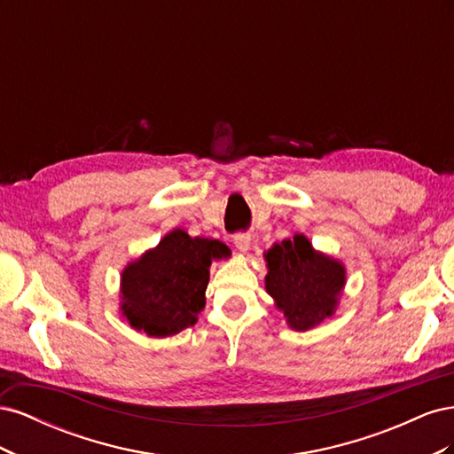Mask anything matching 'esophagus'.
Segmentation results:
<instances>
[{
  "label": "esophagus",
  "mask_w": 454,
  "mask_h": 454,
  "mask_svg": "<svg viewBox=\"0 0 454 454\" xmlns=\"http://www.w3.org/2000/svg\"><path fill=\"white\" fill-rule=\"evenodd\" d=\"M250 244H252V235H250V232H237V235H235V246H237V250L248 252Z\"/></svg>",
  "instance_id": "1"
}]
</instances>
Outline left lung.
Wrapping results in <instances>:
<instances>
[{
	"instance_id": "8db88e82",
	"label": "left lung",
	"mask_w": 454,
	"mask_h": 454,
	"mask_svg": "<svg viewBox=\"0 0 454 454\" xmlns=\"http://www.w3.org/2000/svg\"><path fill=\"white\" fill-rule=\"evenodd\" d=\"M265 259L267 292L294 329L307 332L333 314L345 286V267L339 261L314 252L303 235L274 244Z\"/></svg>"
}]
</instances>
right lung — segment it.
<instances>
[{
  "label": "right lung",
  "mask_w": 454,
  "mask_h": 454,
  "mask_svg": "<svg viewBox=\"0 0 454 454\" xmlns=\"http://www.w3.org/2000/svg\"><path fill=\"white\" fill-rule=\"evenodd\" d=\"M229 254L223 242L172 231L155 250L122 270V314L134 329L151 337L176 335L195 325L204 307L212 259Z\"/></svg>",
  "instance_id": "add662e5"
}]
</instances>
